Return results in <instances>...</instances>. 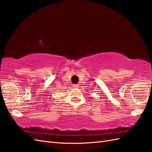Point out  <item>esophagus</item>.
Wrapping results in <instances>:
<instances>
[{
    "instance_id": "34e87169",
    "label": "esophagus",
    "mask_w": 152,
    "mask_h": 152,
    "mask_svg": "<svg viewBox=\"0 0 152 152\" xmlns=\"http://www.w3.org/2000/svg\"><path fill=\"white\" fill-rule=\"evenodd\" d=\"M73 87H75V88H77V87H79V85H78V84L73 85Z\"/></svg>"
}]
</instances>
